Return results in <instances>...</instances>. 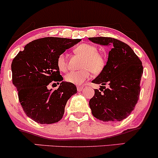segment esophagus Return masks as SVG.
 Returning <instances> with one entry per match:
<instances>
[{
	"label": "esophagus",
	"mask_w": 158,
	"mask_h": 158,
	"mask_svg": "<svg viewBox=\"0 0 158 158\" xmlns=\"http://www.w3.org/2000/svg\"><path fill=\"white\" fill-rule=\"evenodd\" d=\"M77 91H81V90H83L84 87H77Z\"/></svg>",
	"instance_id": "34e87169"
}]
</instances>
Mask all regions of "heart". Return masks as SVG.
I'll return each mask as SVG.
<instances>
[{
    "label": "heart",
    "instance_id": "obj_1",
    "mask_svg": "<svg viewBox=\"0 0 158 158\" xmlns=\"http://www.w3.org/2000/svg\"><path fill=\"white\" fill-rule=\"evenodd\" d=\"M77 55L84 58L81 62V70L71 71L64 77V80L70 84L80 85L90 77L91 72L94 74H99L104 69L106 64L105 58L100 53L97 52V48L89 43H83L74 48ZM57 66L61 71H67L68 64L66 56L64 53L60 54L57 58Z\"/></svg>",
    "mask_w": 158,
    "mask_h": 158
}]
</instances>
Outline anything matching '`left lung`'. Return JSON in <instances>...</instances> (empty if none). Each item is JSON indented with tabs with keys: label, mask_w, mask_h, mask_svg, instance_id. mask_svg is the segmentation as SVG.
Wrapping results in <instances>:
<instances>
[{
	"label": "left lung",
	"mask_w": 158,
	"mask_h": 158,
	"mask_svg": "<svg viewBox=\"0 0 158 158\" xmlns=\"http://www.w3.org/2000/svg\"><path fill=\"white\" fill-rule=\"evenodd\" d=\"M89 40L110 48L104 69L92 81L102 85L100 90L95 89L89 101L92 114L103 122L122 121L139 100L142 63L131 47L120 40L110 37H92Z\"/></svg>",
	"instance_id": "left-lung-1"
}]
</instances>
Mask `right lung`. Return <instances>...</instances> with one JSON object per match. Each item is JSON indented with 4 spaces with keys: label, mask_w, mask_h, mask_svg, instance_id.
<instances>
[{
    "label": "right lung",
    "mask_w": 158,
    "mask_h": 158,
    "mask_svg": "<svg viewBox=\"0 0 158 158\" xmlns=\"http://www.w3.org/2000/svg\"><path fill=\"white\" fill-rule=\"evenodd\" d=\"M81 40L39 39L27 44L13 60L12 81L18 91L19 103L26 115L36 123L52 124L60 121L67 101L77 93L74 84L63 81L57 58ZM53 82L60 86L55 91L48 90V85Z\"/></svg>",
    "instance_id": "add662e5"
}]
</instances>
